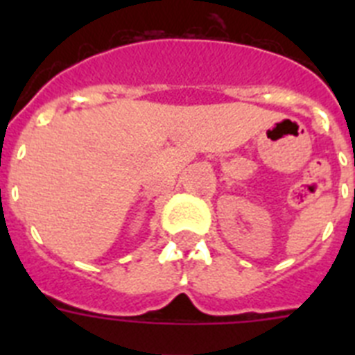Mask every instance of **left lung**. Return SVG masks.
I'll use <instances>...</instances> for the list:
<instances>
[{
  "instance_id": "8db88e82",
  "label": "left lung",
  "mask_w": 355,
  "mask_h": 355,
  "mask_svg": "<svg viewBox=\"0 0 355 355\" xmlns=\"http://www.w3.org/2000/svg\"><path fill=\"white\" fill-rule=\"evenodd\" d=\"M354 163H355V162H354ZM354 192H355V190H354Z\"/></svg>"
}]
</instances>
